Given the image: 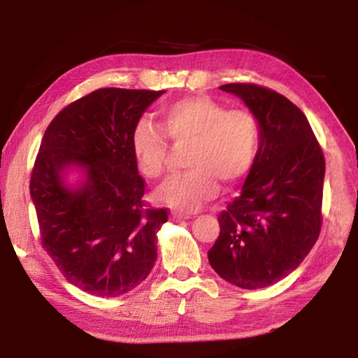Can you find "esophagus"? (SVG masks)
<instances>
[{"instance_id":"obj_1","label":"esophagus","mask_w":358,"mask_h":358,"mask_svg":"<svg viewBox=\"0 0 358 358\" xmlns=\"http://www.w3.org/2000/svg\"><path fill=\"white\" fill-rule=\"evenodd\" d=\"M173 217H175V220H177V221H185V220H189L191 215H189V213H180V211H175Z\"/></svg>"}]
</instances>
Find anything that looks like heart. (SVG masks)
Wrapping results in <instances>:
<instances>
[{
  "label": "heart",
  "mask_w": 358,
  "mask_h": 358,
  "mask_svg": "<svg viewBox=\"0 0 358 358\" xmlns=\"http://www.w3.org/2000/svg\"><path fill=\"white\" fill-rule=\"evenodd\" d=\"M175 150H186V173L156 192L161 202L178 210H197L216 196L220 181L235 185L256 164L260 123L248 108H226L207 96L173 102L159 112L157 126L141 121L131 145L137 166L148 178L164 177Z\"/></svg>",
  "instance_id": "heart-1"
}]
</instances>
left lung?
<instances>
[{
	"instance_id": "obj_1",
	"label": "left lung",
	"mask_w": 358,
	"mask_h": 358,
	"mask_svg": "<svg viewBox=\"0 0 358 358\" xmlns=\"http://www.w3.org/2000/svg\"><path fill=\"white\" fill-rule=\"evenodd\" d=\"M220 88L256 115L260 148L241 194L217 216L208 260L234 286L260 289L292 273L317 241L325 159L305 113L282 94L256 83Z\"/></svg>"
}]
</instances>
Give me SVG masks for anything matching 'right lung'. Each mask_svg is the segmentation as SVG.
Wrapping results in <instances>:
<instances>
[{"label":"right lung","mask_w":358,"mask_h":358,"mask_svg":"<svg viewBox=\"0 0 358 358\" xmlns=\"http://www.w3.org/2000/svg\"><path fill=\"white\" fill-rule=\"evenodd\" d=\"M164 90L101 88L64 107L42 137L29 194L42 248L63 276L96 296H118L150 275L167 208H150L132 132ZM76 165L85 180L64 183Z\"/></svg>","instance_id":"add662e5"}]
</instances>
